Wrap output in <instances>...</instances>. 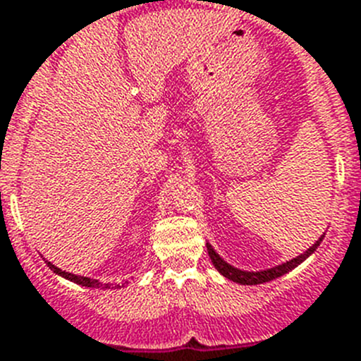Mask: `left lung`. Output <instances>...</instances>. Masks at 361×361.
I'll list each match as a JSON object with an SVG mask.
<instances>
[{
    "label": "left lung",
    "instance_id": "8db88e82",
    "mask_svg": "<svg viewBox=\"0 0 361 361\" xmlns=\"http://www.w3.org/2000/svg\"><path fill=\"white\" fill-rule=\"evenodd\" d=\"M324 235L318 239L317 243H314L313 246H311L307 252H304L302 255H298V257L291 259V261L284 262V264H279L275 266V268H269V269H264V271H243V269H237L233 268V266H230L228 262L223 261V259L219 257L216 253V250L212 248V246L207 243V250H209V255L210 259H212L214 266L217 268V271H219L223 277L230 279V281L237 282V284H246V286H253V284H262V282H268V281H274V279L277 277H282L284 274H288V271H291L293 268H297L298 264H300L302 261H306L307 257H310L311 253L314 252V250L318 248V245L322 243Z\"/></svg>",
    "mask_w": 361,
    "mask_h": 361
}]
</instances>
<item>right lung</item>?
Listing matches in <instances>:
<instances>
[{"instance_id":"obj_1","label":"right lung","mask_w":361,"mask_h":361,"mask_svg":"<svg viewBox=\"0 0 361 361\" xmlns=\"http://www.w3.org/2000/svg\"><path fill=\"white\" fill-rule=\"evenodd\" d=\"M47 264L50 266V269H54L55 274L61 275V277L68 279V281L75 282V284H80V286H86V288H102V290H109V288H120V284H102V282L95 281V279H90V277H80V275H73V274H68V271H63V269H59L57 266H54L51 262L47 261ZM124 286V284H122Z\"/></svg>"}]
</instances>
